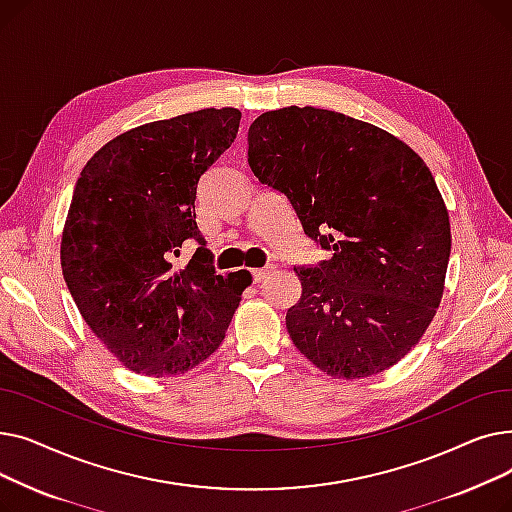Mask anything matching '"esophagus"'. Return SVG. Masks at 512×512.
<instances>
[{
    "label": "esophagus",
    "mask_w": 512,
    "mask_h": 512,
    "mask_svg": "<svg viewBox=\"0 0 512 512\" xmlns=\"http://www.w3.org/2000/svg\"><path fill=\"white\" fill-rule=\"evenodd\" d=\"M272 272H274V267H263V270H253V272H251V274H253V282H255V284L263 282Z\"/></svg>",
    "instance_id": "esophagus-1"
}]
</instances>
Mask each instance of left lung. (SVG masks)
<instances>
[{
  "instance_id": "obj_1",
  "label": "left lung",
  "mask_w": 512,
  "mask_h": 512,
  "mask_svg": "<svg viewBox=\"0 0 512 512\" xmlns=\"http://www.w3.org/2000/svg\"><path fill=\"white\" fill-rule=\"evenodd\" d=\"M249 166L332 251L319 267H294L303 286L286 313L294 346L338 380L405 359L436 317L452 245L425 161L384 128L288 105L251 124Z\"/></svg>"
}]
</instances>
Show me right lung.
I'll return each instance as SVG.
<instances>
[{"label": "right lung", "instance_id": "obj_1", "mask_svg": "<svg viewBox=\"0 0 512 512\" xmlns=\"http://www.w3.org/2000/svg\"><path fill=\"white\" fill-rule=\"evenodd\" d=\"M236 107H205L118 134L80 172L60 242L87 326L124 367L164 378L218 351L247 270L218 276L195 222L199 178L236 139ZM186 237L202 247L182 271Z\"/></svg>", "mask_w": 512, "mask_h": 512}]
</instances>
